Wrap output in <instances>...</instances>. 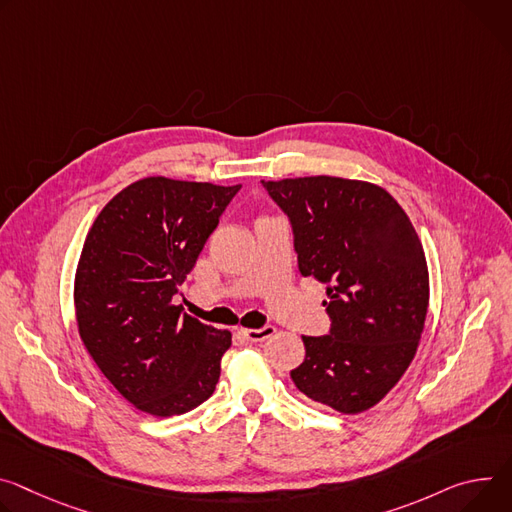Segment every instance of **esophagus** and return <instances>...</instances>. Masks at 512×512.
Wrapping results in <instances>:
<instances>
[{
	"label": "esophagus",
	"mask_w": 512,
	"mask_h": 512,
	"mask_svg": "<svg viewBox=\"0 0 512 512\" xmlns=\"http://www.w3.org/2000/svg\"><path fill=\"white\" fill-rule=\"evenodd\" d=\"M273 333H275V327H271V324H267V327H261V329H241V335L251 343H261V341L273 337Z\"/></svg>",
	"instance_id": "obj_1"
}]
</instances>
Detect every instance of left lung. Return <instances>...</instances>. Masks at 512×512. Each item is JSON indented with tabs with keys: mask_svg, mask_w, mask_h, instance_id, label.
Returning a JSON list of instances; mask_svg holds the SVG:
<instances>
[{
	"mask_svg": "<svg viewBox=\"0 0 512 512\" xmlns=\"http://www.w3.org/2000/svg\"><path fill=\"white\" fill-rule=\"evenodd\" d=\"M292 224L298 269L327 284L331 331L302 337L296 388L343 414L376 406L408 369L429 308L427 259L380 185L314 175L261 181Z\"/></svg>",
	"mask_w": 512,
	"mask_h": 512,
	"instance_id": "left-lung-1",
	"label": "left lung"
}]
</instances>
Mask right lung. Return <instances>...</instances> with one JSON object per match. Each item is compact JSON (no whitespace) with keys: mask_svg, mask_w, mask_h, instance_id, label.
Returning a JSON list of instances; mask_svg holds the SVG:
<instances>
[{"mask_svg":"<svg viewBox=\"0 0 512 512\" xmlns=\"http://www.w3.org/2000/svg\"><path fill=\"white\" fill-rule=\"evenodd\" d=\"M241 185L145 177L89 228L75 273L79 337L108 382L138 410L183 414L208 400L232 343L171 298Z\"/></svg>","mask_w":512,"mask_h":512,"instance_id":"obj_1","label":"right lung"}]
</instances>
